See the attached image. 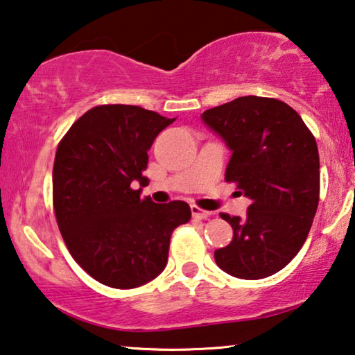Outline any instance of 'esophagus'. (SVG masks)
Here are the masks:
<instances>
[{"label":"esophagus","instance_id":"esophagus-1","mask_svg":"<svg viewBox=\"0 0 355 355\" xmlns=\"http://www.w3.org/2000/svg\"><path fill=\"white\" fill-rule=\"evenodd\" d=\"M191 214H193V218L196 220H207L211 216V211L199 209L198 205H191Z\"/></svg>","mask_w":355,"mask_h":355}]
</instances>
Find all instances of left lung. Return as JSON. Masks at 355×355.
Here are the masks:
<instances>
[{
  "mask_svg": "<svg viewBox=\"0 0 355 355\" xmlns=\"http://www.w3.org/2000/svg\"><path fill=\"white\" fill-rule=\"evenodd\" d=\"M200 118L231 151L225 180L252 199L245 218L221 214L232 241L215 250V261L239 279L272 276L303 247L319 205L314 135L287 103L257 95L210 108Z\"/></svg>",
  "mask_w": 355,
  "mask_h": 355,
  "instance_id": "8db88e82",
  "label": "left lung"
}]
</instances>
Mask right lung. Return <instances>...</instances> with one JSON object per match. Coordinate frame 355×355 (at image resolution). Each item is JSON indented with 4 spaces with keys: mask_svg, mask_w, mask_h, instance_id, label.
Here are the masks:
<instances>
[{
    "mask_svg": "<svg viewBox=\"0 0 355 355\" xmlns=\"http://www.w3.org/2000/svg\"><path fill=\"white\" fill-rule=\"evenodd\" d=\"M173 121L134 105H100L57 148V225L75 261L100 284L135 288L159 276L173 230L191 218L183 200L155 204L132 188L148 183V150Z\"/></svg>",
    "mask_w": 355,
    "mask_h": 355,
    "instance_id": "obj_1",
    "label": "right lung"
}]
</instances>
